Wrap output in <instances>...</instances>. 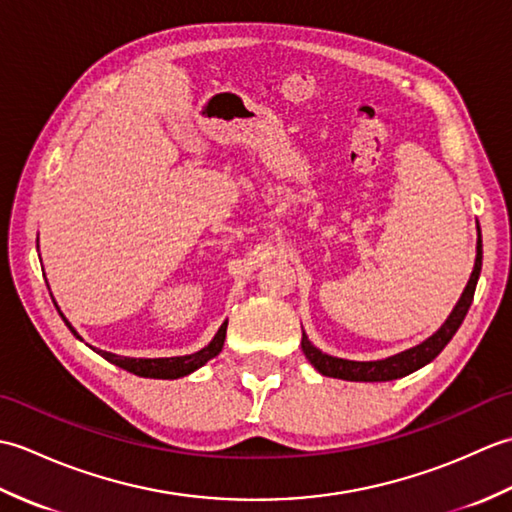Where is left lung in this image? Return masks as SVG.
<instances>
[{
    "instance_id": "1",
    "label": "left lung",
    "mask_w": 512,
    "mask_h": 512,
    "mask_svg": "<svg viewBox=\"0 0 512 512\" xmlns=\"http://www.w3.org/2000/svg\"><path fill=\"white\" fill-rule=\"evenodd\" d=\"M480 270H482V235H480V239H477V257H475V268L471 273V279L462 292L458 306L453 308L451 317L436 334L431 336V339H427L416 347H411V350H407V352L389 356V358H385V361H369V363L345 361V358L323 354L308 341V336L303 334V339H301L303 354H306V358L314 365V369H317L319 374L330 376V378H341V380L380 383V380H394V378H402L411 372H416V369L431 363L433 358H436L444 350V347H447V343L453 339V334L458 332V328L466 317V312H469L471 303H473L477 279H480Z\"/></svg>"
}]
</instances>
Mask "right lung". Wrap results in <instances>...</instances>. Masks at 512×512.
Instances as JSON below:
<instances>
[{
  "instance_id": "add662e5",
  "label": "right lung",
  "mask_w": 512,
  "mask_h": 512,
  "mask_svg": "<svg viewBox=\"0 0 512 512\" xmlns=\"http://www.w3.org/2000/svg\"><path fill=\"white\" fill-rule=\"evenodd\" d=\"M61 317H63V314H61ZM63 321L74 332V328L68 323V319L63 317ZM226 325H228V321L222 323V328L217 330L215 339L209 345H206L204 350L195 352V354H189V356L127 358V356H118V354L103 352V350H96V352H99L105 358V361H110V363H114L118 367H123V369H127V372H132L136 376H145V378H180V376H187V374L195 372V369L202 367L206 361H211L213 356H217V354L222 352V345H224V339H226ZM76 336H79V334H76Z\"/></svg>"
}]
</instances>
